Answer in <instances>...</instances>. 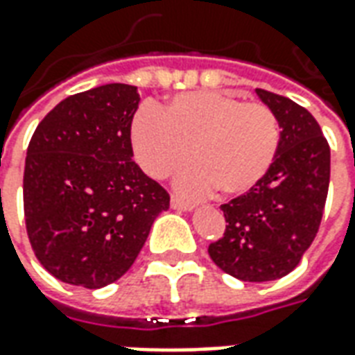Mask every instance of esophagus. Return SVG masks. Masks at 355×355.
<instances>
[{
	"label": "esophagus",
	"mask_w": 355,
	"mask_h": 355,
	"mask_svg": "<svg viewBox=\"0 0 355 355\" xmlns=\"http://www.w3.org/2000/svg\"><path fill=\"white\" fill-rule=\"evenodd\" d=\"M171 207L177 209V211H184V213H190V211H193L192 203H186V201H180V200H178V198H173V200H171Z\"/></svg>",
	"instance_id": "obj_1"
}]
</instances>
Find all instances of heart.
Segmentation results:
<instances>
[{
	"label": "heart",
	"mask_w": 355,
	"mask_h": 355,
	"mask_svg": "<svg viewBox=\"0 0 355 355\" xmlns=\"http://www.w3.org/2000/svg\"><path fill=\"white\" fill-rule=\"evenodd\" d=\"M135 157L150 177L180 171L177 190L201 198L218 188L224 196L253 190L279 148V123L259 102L230 93L196 91L173 96L163 110L142 106L131 123Z\"/></svg>",
	"instance_id": "obj_1"
}]
</instances>
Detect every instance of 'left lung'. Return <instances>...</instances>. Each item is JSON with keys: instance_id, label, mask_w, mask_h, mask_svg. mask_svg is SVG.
I'll use <instances>...</instances> for the list:
<instances>
[{"instance_id": "8db88e82", "label": "left lung", "mask_w": 355, "mask_h": 355, "mask_svg": "<svg viewBox=\"0 0 355 355\" xmlns=\"http://www.w3.org/2000/svg\"><path fill=\"white\" fill-rule=\"evenodd\" d=\"M279 123V148L253 190L224 203L226 232L209 257L241 282H274L302 261L320 228L331 150L313 116L287 96L257 89Z\"/></svg>"}]
</instances>
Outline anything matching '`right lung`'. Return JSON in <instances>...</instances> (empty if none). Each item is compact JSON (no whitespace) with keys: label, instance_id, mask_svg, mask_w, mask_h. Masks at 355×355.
<instances>
[{"label":"right lung","instance_id":"1","mask_svg":"<svg viewBox=\"0 0 355 355\" xmlns=\"http://www.w3.org/2000/svg\"><path fill=\"white\" fill-rule=\"evenodd\" d=\"M140 94L108 83L58 102L30 140L24 216L32 249L57 279L85 289L137 261L169 193L132 162Z\"/></svg>","mask_w":355,"mask_h":355}]
</instances>
